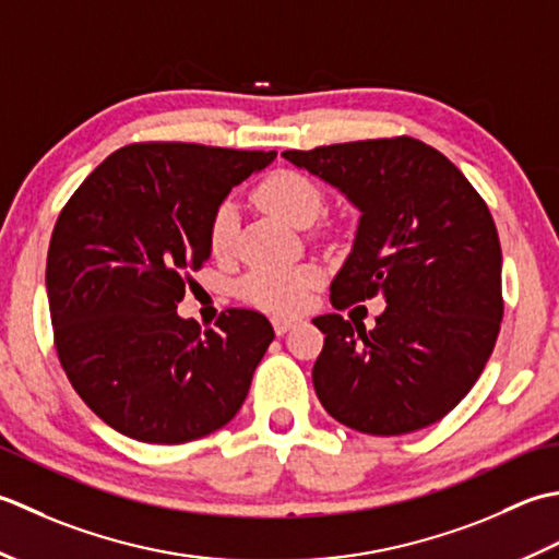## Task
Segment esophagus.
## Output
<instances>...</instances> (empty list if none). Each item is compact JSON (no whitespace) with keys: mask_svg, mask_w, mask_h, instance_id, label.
Segmentation results:
<instances>
[{"mask_svg":"<svg viewBox=\"0 0 559 559\" xmlns=\"http://www.w3.org/2000/svg\"><path fill=\"white\" fill-rule=\"evenodd\" d=\"M294 323H296L294 318H282V316H275V318H272V328H275V333H277V335H284V333H287V330H289Z\"/></svg>","mask_w":559,"mask_h":559,"instance_id":"obj_1","label":"esophagus"}]
</instances>
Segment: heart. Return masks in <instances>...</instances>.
Returning a JSON list of instances; mask_svg holds the SVG:
<instances>
[{
  "label": "heart",
  "instance_id": "1",
  "mask_svg": "<svg viewBox=\"0 0 559 559\" xmlns=\"http://www.w3.org/2000/svg\"><path fill=\"white\" fill-rule=\"evenodd\" d=\"M255 202L289 226H309L323 210V192L309 176L282 168L270 174L255 188ZM238 231V212L231 202L214 210L207 229V243L216 258L231 255ZM321 282V270L313 265L258 267L238 282V296L258 309L292 316L306 309Z\"/></svg>",
  "mask_w": 559,
  "mask_h": 559
}]
</instances>
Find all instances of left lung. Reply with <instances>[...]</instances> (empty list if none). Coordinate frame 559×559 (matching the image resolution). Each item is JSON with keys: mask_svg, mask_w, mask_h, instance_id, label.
<instances>
[{"mask_svg": "<svg viewBox=\"0 0 559 559\" xmlns=\"http://www.w3.org/2000/svg\"><path fill=\"white\" fill-rule=\"evenodd\" d=\"M361 212L352 253L330 284L337 311L383 296L376 328L340 313L313 389L330 417L373 437L439 423L480 379L504 316L502 248L485 200L447 156L413 136L282 152Z\"/></svg>", "mask_w": 559, "mask_h": 559, "instance_id": "left-lung-1", "label": "left lung"}]
</instances>
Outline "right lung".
I'll return each mask as SVG.
<instances>
[{
	"mask_svg": "<svg viewBox=\"0 0 559 559\" xmlns=\"http://www.w3.org/2000/svg\"><path fill=\"white\" fill-rule=\"evenodd\" d=\"M275 152L140 142L74 190L48 248L55 349L79 397L120 435L186 443L231 423L275 330L229 309L202 330L176 313L231 188Z\"/></svg>",
	"mask_w": 559,
	"mask_h": 559,
	"instance_id": "right-lung-1",
	"label": "right lung"
}]
</instances>
